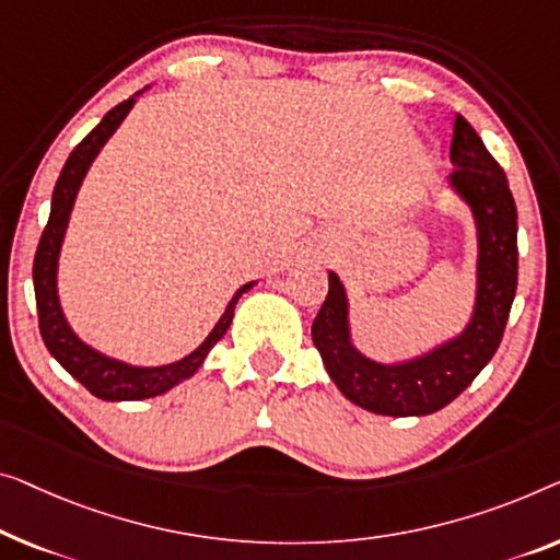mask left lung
Listing matches in <instances>:
<instances>
[{"instance_id":"8db88e82","label":"left lung","mask_w":560,"mask_h":560,"mask_svg":"<svg viewBox=\"0 0 560 560\" xmlns=\"http://www.w3.org/2000/svg\"><path fill=\"white\" fill-rule=\"evenodd\" d=\"M447 188L470 208L478 233V269L470 322L455 337L402 362H377L354 347L347 289L329 271V294L312 324L334 385L362 410L389 417H422L453 402L478 377L503 339L518 287V211L508 178L478 132L455 118Z\"/></svg>"}]
</instances>
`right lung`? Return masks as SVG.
<instances>
[{
	"label": "right lung",
	"mask_w": 560,
	"mask_h": 560,
	"mask_svg": "<svg viewBox=\"0 0 560 560\" xmlns=\"http://www.w3.org/2000/svg\"><path fill=\"white\" fill-rule=\"evenodd\" d=\"M140 93H143V90H140ZM140 93L122 100L120 105H115L113 110L107 113L85 138H82V143L72 150L70 158H67L60 178L55 183L49 221L45 231H42V238L35 254V266H32L42 341H45L49 354H52L82 387L93 392V395L100 399H107V402L158 397L163 395V392L173 389L175 385H180L183 380L194 377L208 357V352L213 349L215 341H219L231 327L233 308H236L241 294H246V291L256 283V281H248L236 291V294H233L226 312L221 314L219 322H215V327L203 339V345L183 357V360L161 364V366H136L97 352V349L85 345V341L72 331L70 324H67L62 304H60V294H57V269H60V252H62L65 233H67V223H70V213L74 208V198L80 194V186L82 180H85L90 165H93V161L107 140L113 138V132L120 128V122L125 120V115L132 110L136 97Z\"/></svg>",
	"instance_id": "right-lung-1"
}]
</instances>
